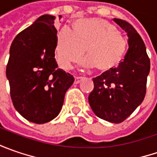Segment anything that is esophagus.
<instances>
[{
	"label": "esophagus",
	"instance_id": "esophagus-1",
	"mask_svg": "<svg viewBox=\"0 0 157 157\" xmlns=\"http://www.w3.org/2000/svg\"><path fill=\"white\" fill-rule=\"evenodd\" d=\"M84 79V77H75V80H74V83L75 84H78L79 82Z\"/></svg>",
	"mask_w": 157,
	"mask_h": 157
}]
</instances>
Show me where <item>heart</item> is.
<instances>
[{
  "label": "heart",
  "instance_id": "obj_1",
  "mask_svg": "<svg viewBox=\"0 0 157 157\" xmlns=\"http://www.w3.org/2000/svg\"><path fill=\"white\" fill-rule=\"evenodd\" d=\"M128 42L110 22L98 19L76 21L74 31L63 28L57 36V57L63 69H70L78 62L86 49L87 57L83 64L105 71L117 66L127 51Z\"/></svg>",
  "mask_w": 157,
  "mask_h": 157
}]
</instances>
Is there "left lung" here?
<instances>
[{
  "mask_svg": "<svg viewBox=\"0 0 157 157\" xmlns=\"http://www.w3.org/2000/svg\"><path fill=\"white\" fill-rule=\"evenodd\" d=\"M113 21L128 34L129 48L117 67L93 78L94 88L88 100L98 117L121 123L144 100L150 60L136 29L121 19L113 18Z\"/></svg>",
  "mask_w": 157,
  "mask_h": 157,
  "instance_id": "left-lung-1",
  "label": "left lung"
}]
</instances>
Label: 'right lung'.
<instances>
[{"mask_svg": "<svg viewBox=\"0 0 157 157\" xmlns=\"http://www.w3.org/2000/svg\"><path fill=\"white\" fill-rule=\"evenodd\" d=\"M61 17V15H59ZM55 16L41 15L13 41L6 75L17 112L36 124L51 121L60 113L74 78L57 68Z\"/></svg>", "mask_w": 157, "mask_h": 157, "instance_id": "1", "label": "right lung"}]
</instances>
